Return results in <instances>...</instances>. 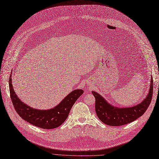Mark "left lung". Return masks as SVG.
Listing matches in <instances>:
<instances>
[{"instance_id": "left-lung-1", "label": "left lung", "mask_w": 159, "mask_h": 159, "mask_svg": "<svg viewBox=\"0 0 159 159\" xmlns=\"http://www.w3.org/2000/svg\"><path fill=\"white\" fill-rule=\"evenodd\" d=\"M153 83L151 80V86L147 97L139 105L131 107L119 108L111 106L104 98L92 91L95 98V111L98 119L105 124L111 126H119L129 124L143 115L151 103L153 97Z\"/></svg>"}]
</instances>
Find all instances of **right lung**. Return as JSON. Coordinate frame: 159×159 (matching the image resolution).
Instances as JSON below:
<instances>
[{
	"label": "right lung",
	"instance_id": "right-lung-1",
	"mask_svg": "<svg viewBox=\"0 0 159 159\" xmlns=\"http://www.w3.org/2000/svg\"><path fill=\"white\" fill-rule=\"evenodd\" d=\"M9 87L12 103L20 117L33 126L47 129H54L62 125L68 118L73 105L84 93L82 89H75L54 108L49 110H39L25 104L17 97L12 86L11 75Z\"/></svg>",
	"mask_w": 159,
	"mask_h": 159
}]
</instances>
